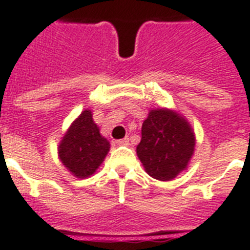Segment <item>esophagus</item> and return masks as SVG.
<instances>
[{
    "mask_svg": "<svg viewBox=\"0 0 250 250\" xmlns=\"http://www.w3.org/2000/svg\"><path fill=\"white\" fill-rule=\"evenodd\" d=\"M117 145H119V146L129 145V139H128V137H125V139L118 140V141H117Z\"/></svg>",
    "mask_w": 250,
    "mask_h": 250,
    "instance_id": "obj_1",
    "label": "esophagus"
}]
</instances>
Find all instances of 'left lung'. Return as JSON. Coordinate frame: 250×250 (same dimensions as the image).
I'll use <instances>...</instances> for the list:
<instances>
[{"instance_id":"1","label":"left lung","mask_w":250,"mask_h":250,"mask_svg":"<svg viewBox=\"0 0 250 250\" xmlns=\"http://www.w3.org/2000/svg\"><path fill=\"white\" fill-rule=\"evenodd\" d=\"M194 150L195 135L182 115L164 107L149 111L141 128V141L136 147L149 176L169 181L188 168Z\"/></svg>"}]
</instances>
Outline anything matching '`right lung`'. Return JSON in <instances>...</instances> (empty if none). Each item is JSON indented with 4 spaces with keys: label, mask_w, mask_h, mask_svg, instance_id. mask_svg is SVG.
<instances>
[{
    "label": "right lung",
    "mask_w": 250,
    "mask_h": 250,
    "mask_svg": "<svg viewBox=\"0 0 250 250\" xmlns=\"http://www.w3.org/2000/svg\"><path fill=\"white\" fill-rule=\"evenodd\" d=\"M110 144L100 135L91 110H83L59 145V158L77 178L90 177L104 162Z\"/></svg>",
    "instance_id": "1"
}]
</instances>
